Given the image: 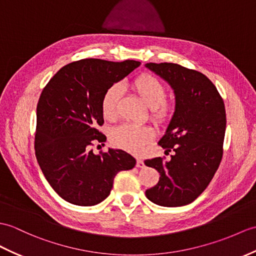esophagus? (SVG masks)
Returning a JSON list of instances; mask_svg holds the SVG:
<instances>
[{
  "mask_svg": "<svg viewBox=\"0 0 256 256\" xmlns=\"http://www.w3.org/2000/svg\"><path fill=\"white\" fill-rule=\"evenodd\" d=\"M136 167H138V168H144V167H145L144 162H142V159H138V160H136Z\"/></svg>",
  "mask_w": 256,
  "mask_h": 256,
  "instance_id": "obj_1",
  "label": "esophagus"
}]
</instances>
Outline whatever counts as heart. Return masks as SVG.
Wrapping results in <instances>:
<instances>
[{"label": "heart", "mask_w": 256, "mask_h": 256, "mask_svg": "<svg viewBox=\"0 0 256 256\" xmlns=\"http://www.w3.org/2000/svg\"><path fill=\"white\" fill-rule=\"evenodd\" d=\"M133 90L138 94L144 104L152 109V118L156 123L167 121L171 109L164 102L166 88L162 82L152 75H142L132 84ZM121 98L120 86L108 88L101 99V112L106 120H114L118 114V106ZM152 136L150 128L134 124H122L112 130L111 142L116 147L130 152H140L147 140Z\"/></svg>", "instance_id": "obj_1"}]
</instances>
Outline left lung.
I'll return each instance as SVG.
<instances>
[{"label":"left lung","instance_id":"8db88e82","mask_svg":"<svg viewBox=\"0 0 256 256\" xmlns=\"http://www.w3.org/2000/svg\"><path fill=\"white\" fill-rule=\"evenodd\" d=\"M145 66L167 82L176 106L159 145L174 150L170 160H145L159 181L146 190V198L164 207L192 203L212 181L222 158L226 132L224 100L215 85L198 70L176 63H147Z\"/></svg>","mask_w":256,"mask_h":256}]
</instances>
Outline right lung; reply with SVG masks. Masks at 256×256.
I'll use <instances>...</instances> for the list:
<instances>
[{
  "label": "right lung",
  "instance_id": "right-lung-1",
  "mask_svg": "<svg viewBox=\"0 0 256 256\" xmlns=\"http://www.w3.org/2000/svg\"><path fill=\"white\" fill-rule=\"evenodd\" d=\"M140 62L84 58L63 66L44 88L37 106L34 150L51 188L70 204L94 206L110 195L118 171L136 160L122 150L94 154L104 124L101 99Z\"/></svg>",
  "mask_w": 256,
  "mask_h": 256
}]
</instances>
